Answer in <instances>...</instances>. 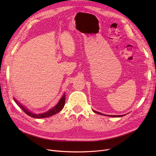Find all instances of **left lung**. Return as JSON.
Masks as SVG:
<instances>
[{"instance_id": "obj_1", "label": "left lung", "mask_w": 156, "mask_h": 156, "mask_svg": "<svg viewBox=\"0 0 156 156\" xmlns=\"http://www.w3.org/2000/svg\"><path fill=\"white\" fill-rule=\"evenodd\" d=\"M94 112H95V113H97V114H101V115H105V114H102V113H101V112H97V111H93ZM124 115H126V114H124ZM124 115H110V116H110V117H115V118H117V117H122V116H123ZM105 116H107V115H105Z\"/></svg>"}]
</instances>
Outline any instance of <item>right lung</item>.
<instances>
[{
  "label": "right lung",
  "instance_id": "1",
  "mask_svg": "<svg viewBox=\"0 0 156 156\" xmlns=\"http://www.w3.org/2000/svg\"><path fill=\"white\" fill-rule=\"evenodd\" d=\"M15 102L18 104V105L19 107L25 112L27 115L34 118H48L52 116L54 114L58 113L59 112H60L64 105L65 104V100H66V96H65V93L63 94L62 97H61V99H60L59 102L56 104V105H55L54 108H52V109H51L50 110H48V111H47L46 112L44 113H42V114H35V113H33L31 112H30L29 110H28L24 105H23L22 104H21L20 102H18L17 101H16L15 99H14Z\"/></svg>",
  "mask_w": 156,
  "mask_h": 156
}]
</instances>
